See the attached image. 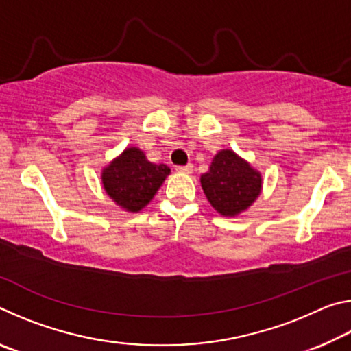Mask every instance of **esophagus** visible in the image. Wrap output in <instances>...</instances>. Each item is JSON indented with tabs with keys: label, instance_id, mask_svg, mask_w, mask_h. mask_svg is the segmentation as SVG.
<instances>
[{
	"label": "esophagus",
	"instance_id": "obj_1",
	"mask_svg": "<svg viewBox=\"0 0 351 351\" xmlns=\"http://www.w3.org/2000/svg\"><path fill=\"white\" fill-rule=\"evenodd\" d=\"M193 170V165L192 164H186V165H178L176 171H180V173H192Z\"/></svg>",
	"mask_w": 351,
	"mask_h": 351
}]
</instances>
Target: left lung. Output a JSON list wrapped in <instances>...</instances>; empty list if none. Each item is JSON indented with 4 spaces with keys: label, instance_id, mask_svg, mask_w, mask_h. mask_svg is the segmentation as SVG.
Instances as JSON below:
<instances>
[{
    "label": "left lung",
    "instance_id": "left-lung-1",
    "mask_svg": "<svg viewBox=\"0 0 351 351\" xmlns=\"http://www.w3.org/2000/svg\"><path fill=\"white\" fill-rule=\"evenodd\" d=\"M199 182L213 209L230 218L247 210L263 189L260 171L230 148H223L213 156Z\"/></svg>",
    "mask_w": 351,
    "mask_h": 351
}]
</instances>
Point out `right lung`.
<instances>
[{
  "mask_svg": "<svg viewBox=\"0 0 351 351\" xmlns=\"http://www.w3.org/2000/svg\"><path fill=\"white\" fill-rule=\"evenodd\" d=\"M170 169L153 164L138 147H127L102 169L100 180L105 193L125 212H139L154 198Z\"/></svg>",
  "mask_w": 351,
  "mask_h": 351,
  "instance_id": "right-lung-1",
  "label": "right lung"
}]
</instances>
